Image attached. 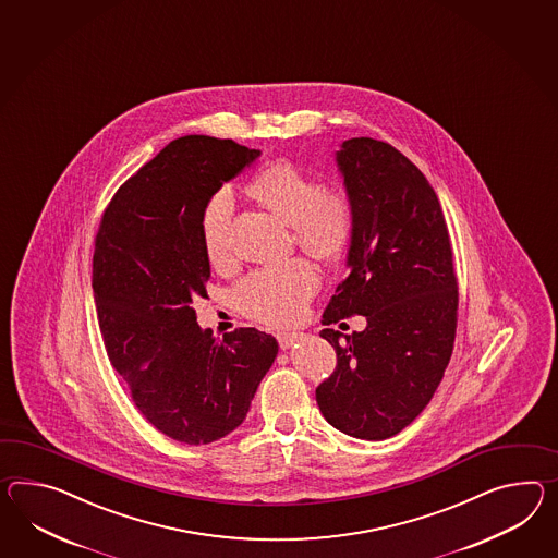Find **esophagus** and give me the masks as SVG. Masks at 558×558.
<instances>
[{"mask_svg": "<svg viewBox=\"0 0 558 558\" xmlns=\"http://www.w3.org/2000/svg\"><path fill=\"white\" fill-rule=\"evenodd\" d=\"M302 339V335L300 332H278L276 335V340H278V344H280V349H290L292 344H296L299 340Z\"/></svg>", "mask_w": 558, "mask_h": 558, "instance_id": "34e87169", "label": "esophagus"}]
</instances>
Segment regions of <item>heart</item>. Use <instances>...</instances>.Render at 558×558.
<instances>
[{
    "mask_svg": "<svg viewBox=\"0 0 558 558\" xmlns=\"http://www.w3.org/2000/svg\"><path fill=\"white\" fill-rule=\"evenodd\" d=\"M250 193L274 216L292 226L296 244L314 258H337L351 244L354 233L351 197L344 191L327 190L323 181L304 173L299 165L284 159L268 165L252 179ZM233 191L223 185L205 202L199 218L205 258L219 272L233 264ZM318 286L320 278L313 264L294 258L282 266L247 274L233 288V302L245 316L258 323L284 327L304 314Z\"/></svg>",
    "mask_w": 558,
    "mask_h": 558,
    "instance_id": "obj_1",
    "label": "heart"
}]
</instances>
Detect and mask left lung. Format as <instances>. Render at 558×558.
I'll return each instance as SVG.
<instances>
[{"label": "left lung", "instance_id": "left-lung-1", "mask_svg": "<svg viewBox=\"0 0 558 558\" xmlns=\"http://www.w3.org/2000/svg\"><path fill=\"white\" fill-rule=\"evenodd\" d=\"M354 207L349 274L323 314L320 337L337 367L316 387L332 427L379 441L399 434L432 401L453 351L458 278L448 223L434 187L403 153L368 136L337 153ZM368 318L363 333L329 328Z\"/></svg>", "mask_w": 558, "mask_h": 558}]
</instances>
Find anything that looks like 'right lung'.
I'll use <instances>...</instances> for the list:
<instances>
[{"mask_svg":"<svg viewBox=\"0 0 558 558\" xmlns=\"http://www.w3.org/2000/svg\"><path fill=\"white\" fill-rule=\"evenodd\" d=\"M258 155L231 138H175L124 181L96 231L93 290L110 365L145 420L181 444H211L244 422L278 354L256 328L211 339L193 311L211 278L205 202Z\"/></svg>","mask_w":558,"mask_h":558,"instance_id":"obj_1","label":"right lung"}]
</instances>
